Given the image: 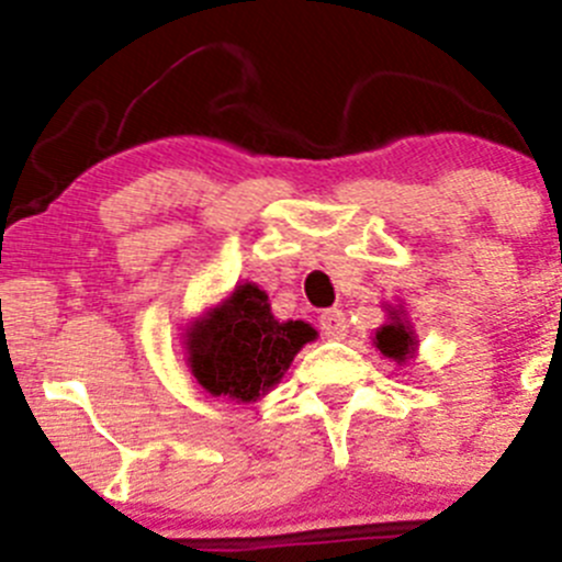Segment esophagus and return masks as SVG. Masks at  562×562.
Instances as JSON below:
<instances>
[{
	"mask_svg": "<svg viewBox=\"0 0 562 562\" xmlns=\"http://www.w3.org/2000/svg\"><path fill=\"white\" fill-rule=\"evenodd\" d=\"M321 331L326 334L328 339H345L348 334V321H345L342 310H326L321 315Z\"/></svg>",
	"mask_w": 562,
	"mask_h": 562,
	"instance_id": "34e87169",
	"label": "esophagus"
}]
</instances>
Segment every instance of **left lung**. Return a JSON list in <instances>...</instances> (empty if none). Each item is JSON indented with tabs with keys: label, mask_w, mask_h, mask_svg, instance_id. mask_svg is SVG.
<instances>
[{
	"label": "left lung",
	"mask_w": 562,
	"mask_h": 562,
	"mask_svg": "<svg viewBox=\"0 0 562 562\" xmlns=\"http://www.w3.org/2000/svg\"><path fill=\"white\" fill-rule=\"evenodd\" d=\"M386 323L381 328H375V337H372V345L381 350L383 356L391 361H396L400 367H405V361L416 359L418 350V337L416 328H413L411 317H407L405 310L400 307H386Z\"/></svg>",
	"instance_id": "obj_1"
}]
</instances>
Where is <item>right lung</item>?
I'll return each instance as SVG.
<instances>
[{
	"label": "right lung",
	"mask_w": 562,
	"mask_h": 562,
	"mask_svg": "<svg viewBox=\"0 0 562 562\" xmlns=\"http://www.w3.org/2000/svg\"><path fill=\"white\" fill-rule=\"evenodd\" d=\"M184 361L198 386L247 405L269 394L317 331L304 321H277L266 291L239 282L187 323Z\"/></svg>",
	"instance_id": "1"
}]
</instances>
